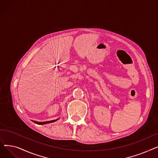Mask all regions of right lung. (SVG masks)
I'll list each match as a JSON object with an SVG mask.
<instances>
[{"label":"right lung","mask_w":158,"mask_h":158,"mask_svg":"<svg viewBox=\"0 0 158 158\" xmlns=\"http://www.w3.org/2000/svg\"><path fill=\"white\" fill-rule=\"evenodd\" d=\"M59 119V118H58ZM58 119H56V120H51V121H47V122H36V121H32L34 122L36 124H39V125H43V124H46V123H52V122H56V120H57Z\"/></svg>","instance_id":"obj_1"}]
</instances>
